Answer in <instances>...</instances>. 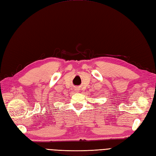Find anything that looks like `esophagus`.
Here are the masks:
<instances>
[{
    "label": "esophagus",
    "instance_id": "34e87169",
    "mask_svg": "<svg viewBox=\"0 0 156 156\" xmlns=\"http://www.w3.org/2000/svg\"><path fill=\"white\" fill-rule=\"evenodd\" d=\"M77 91H79V90H77Z\"/></svg>",
    "mask_w": 156,
    "mask_h": 156
}]
</instances>
